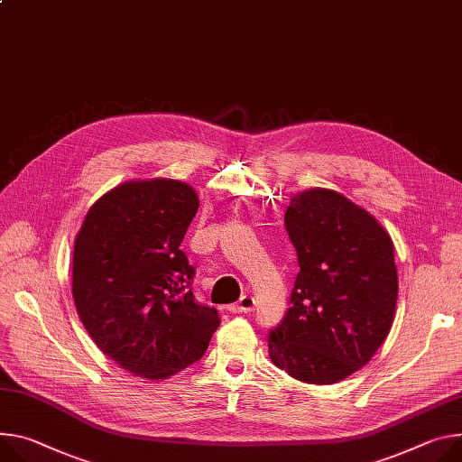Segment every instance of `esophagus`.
<instances>
[{"label":"esophagus","mask_w":462,"mask_h":462,"mask_svg":"<svg viewBox=\"0 0 462 462\" xmlns=\"http://www.w3.org/2000/svg\"><path fill=\"white\" fill-rule=\"evenodd\" d=\"M254 306H256V302H254V299L253 297H248V295H245V297H241L239 299V302H236L234 306H230L228 310L232 311V313H250L254 310Z\"/></svg>","instance_id":"1"}]
</instances>
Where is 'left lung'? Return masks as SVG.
<instances>
[{"mask_svg":"<svg viewBox=\"0 0 462 462\" xmlns=\"http://www.w3.org/2000/svg\"><path fill=\"white\" fill-rule=\"evenodd\" d=\"M285 230L300 271L289 310L269 329V356L295 380L337 383L366 365L391 331L398 299L393 241L331 189L292 199Z\"/></svg>","mask_w":462,"mask_h":462,"instance_id":"obj_1","label":"left lung"}]
</instances>
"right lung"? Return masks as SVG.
Listing matches in <instances>:
<instances>
[{"label":"right lung","instance_id":"add662e5","mask_svg":"<svg viewBox=\"0 0 462 462\" xmlns=\"http://www.w3.org/2000/svg\"><path fill=\"white\" fill-rule=\"evenodd\" d=\"M197 209L184 182H125L90 208L75 239L82 324L105 356L147 380L199 361L221 324L216 308L195 300V267L180 250Z\"/></svg>","mask_w":462,"mask_h":462}]
</instances>
